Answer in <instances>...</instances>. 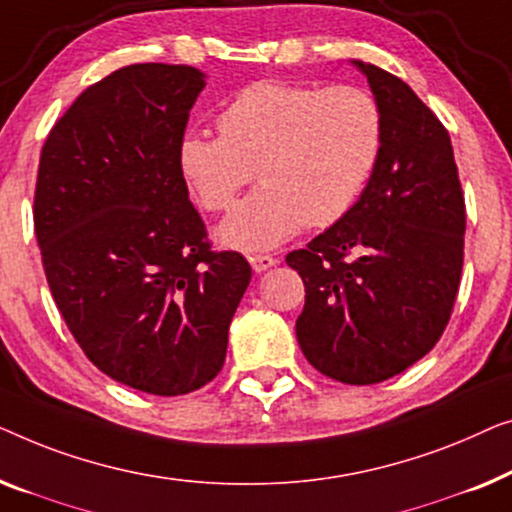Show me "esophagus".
Listing matches in <instances>:
<instances>
[{"mask_svg": "<svg viewBox=\"0 0 512 512\" xmlns=\"http://www.w3.org/2000/svg\"><path fill=\"white\" fill-rule=\"evenodd\" d=\"M278 259L271 257V255H253L250 257V266H253L255 273H264L266 269H271V266H276Z\"/></svg>", "mask_w": 512, "mask_h": 512, "instance_id": "34e87169", "label": "esophagus"}]
</instances>
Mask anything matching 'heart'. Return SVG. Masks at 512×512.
<instances>
[{"mask_svg":"<svg viewBox=\"0 0 512 512\" xmlns=\"http://www.w3.org/2000/svg\"><path fill=\"white\" fill-rule=\"evenodd\" d=\"M220 136L187 134L181 169L208 211H227L218 227L229 248L269 250L301 227H331L362 197L383 148V115L359 88L253 83L218 115Z\"/></svg>","mask_w":512,"mask_h":512,"instance_id":"obj_1","label":"heart"}]
</instances>
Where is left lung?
I'll return each mask as SVG.
<instances>
[{"label":"left lung","instance_id":"left-lung-1","mask_svg":"<svg viewBox=\"0 0 512 512\" xmlns=\"http://www.w3.org/2000/svg\"><path fill=\"white\" fill-rule=\"evenodd\" d=\"M383 115L378 167L355 208L287 255L306 287L297 341L345 385L397 376L434 348L464 264V194L450 136L401 78L350 60Z\"/></svg>","mask_w":512,"mask_h":512}]
</instances>
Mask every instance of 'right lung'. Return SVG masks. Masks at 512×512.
Instances as JSON below:
<instances>
[{"label": "right lung", "mask_w": 512, "mask_h": 512, "mask_svg": "<svg viewBox=\"0 0 512 512\" xmlns=\"http://www.w3.org/2000/svg\"><path fill=\"white\" fill-rule=\"evenodd\" d=\"M206 88L185 64H132L90 85L41 150L34 229L50 292L99 371L178 397L218 376L250 283L213 253L181 169L187 115Z\"/></svg>", "instance_id": "1"}]
</instances>
